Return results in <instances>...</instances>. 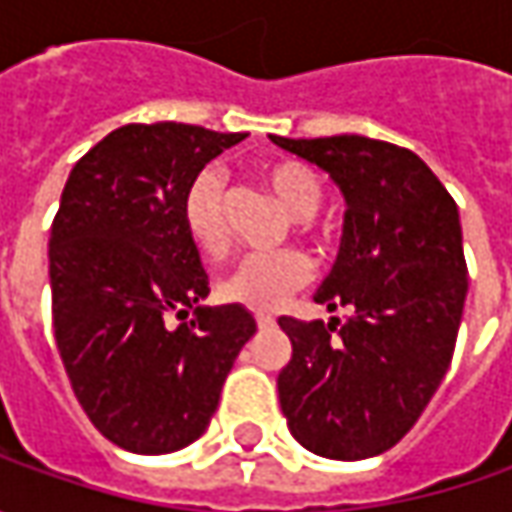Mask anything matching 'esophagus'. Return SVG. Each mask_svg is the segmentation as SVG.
I'll use <instances>...</instances> for the list:
<instances>
[{
	"mask_svg": "<svg viewBox=\"0 0 512 512\" xmlns=\"http://www.w3.org/2000/svg\"><path fill=\"white\" fill-rule=\"evenodd\" d=\"M256 325L262 327V330H267V327L276 325V319H273L270 313H256Z\"/></svg>",
	"mask_w": 512,
	"mask_h": 512,
	"instance_id": "1",
	"label": "esophagus"
}]
</instances>
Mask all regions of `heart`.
Listing matches in <instances>:
<instances>
[{
	"label": "heart",
	"instance_id": "b5f03b06",
	"mask_svg": "<svg viewBox=\"0 0 512 512\" xmlns=\"http://www.w3.org/2000/svg\"><path fill=\"white\" fill-rule=\"evenodd\" d=\"M267 190L279 199L293 219H310L325 202V185L316 170L302 162L282 159L270 162L262 170ZM182 225L193 247L219 262L230 250V230H227V187L219 168H205L193 176L182 199ZM307 227V222H302ZM310 279V262L299 250H273V253H253L219 282V299L230 305L250 307V310H276L293 290Z\"/></svg>",
	"mask_w": 512,
	"mask_h": 512
}]
</instances>
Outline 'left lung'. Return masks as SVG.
Wrapping results in <instances>:
<instances>
[{
	"instance_id": "1",
	"label": "left lung",
	"mask_w": 512,
	"mask_h": 512,
	"mask_svg": "<svg viewBox=\"0 0 512 512\" xmlns=\"http://www.w3.org/2000/svg\"><path fill=\"white\" fill-rule=\"evenodd\" d=\"M270 142L325 170L347 205L339 256L313 299L350 316L279 319L293 344L282 413L310 453L370 459L416 424L453 359L467 299L459 207L399 145L356 133Z\"/></svg>"
}]
</instances>
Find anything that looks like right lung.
Returning <instances> with one entry per match:
<instances>
[{
    "label": "right lung",
    "mask_w": 512,
    "mask_h": 512,
    "mask_svg": "<svg viewBox=\"0 0 512 512\" xmlns=\"http://www.w3.org/2000/svg\"><path fill=\"white\" fill-rule=\"evenodd\" d=\"M247 133L156 122L108 133L70 170L50 227L53 333L93 427L130 453L193 444L256 333L210 287L182 225L187 185ZM190 323L173 328L169 316Z\"/></svg>",
    "instance_id": "obj_1"
}]
</instances>
